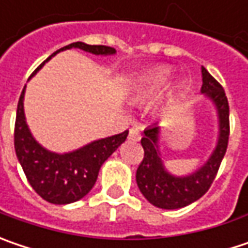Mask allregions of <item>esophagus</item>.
Returning a JSON list of instances; mask_svg holds the SVG:
<instances>
[{"instance_id": "34e87169", "label": "esophagus", "mask_w": 248, "mask_h": 248, "mask_svg": "<svg viewBox=\"0 0 248 248\" xmlns=\"http://www.w3.org/2000/svg\"><path fill=\"white\" fill-rule=\"evenodd\" d=\"M141 139V133H140V129L139 127H130L129 129V140H133V141H139Z\"/></svg>"}]
</instances>
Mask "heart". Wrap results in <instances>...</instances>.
I'll return each mask as SVG.
<instances>
[{"label": "heart", "mask_w": 248, "mask_h": 248, "mask_svg": "<svg viewBox=\"0 0 248 248\" xmlns=\"http://www.w3.org/2000/svg\"><path fill=\"white\" fill-rule=\"evenodd\" d=\"M170 73H171L170 68L158 67L155 70H152V71L143 74L133 88V95H132L133 99L143 101V99L149 98L150 95H153L161 85H164V82L170 77Z\"/></svg>", "instance_id": "heart-1"}]
</instances>
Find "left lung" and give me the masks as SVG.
Masks as SVG:
<instances>
[{"instance_id":"obj_1","label":"left lung","mask_w":248,"mask_h":248,"mask_svg":"<svg viewBox=\"0 0 248 248\" xmlns=\"http://www.w3.org/2000/svg\"><path fill=\"white\" fill-rule=\"evenodd\" d=\"M201 93L208 96L216 107L219 118V138L208 161L195 172L185 177H175L166 170L158 150L160 126L153 124L147 127L141 138L144 157L136 171V182L140 192L157 208L178 209L205 195L225 157L230 133L229 102L223 87L212 77L205 67H202Z\"/></svg>"}]
</instances>
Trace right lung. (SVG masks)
<instances>
[{"mask_svg":"<svg viewBox=\"0 0 248 248\" xmlns=\"http://www.w3.org/2000/svg\"><path fill=\"white\" fill-rule=\"evenodd\" d=\"M73 47L101 56L116 53V50L109 46L76 42L54 51L49 59H46L37 67L33 74L37 70H40L46 62H49L54 54ZM23 96L25 88L19 96L16 109L14 144L16 157L22 166L28 181L39 197L54 205H66L80 201L81 198L85 197L93 189L101 166L126 140L129 132L124 130L110 138L95 140L70 153H53L42 147L32 136L25 121Z\"/></svg>","mask_w":248,"mask_h":248,"instance_id":"right-lung-1","label":"right lung"}]
</instances>
